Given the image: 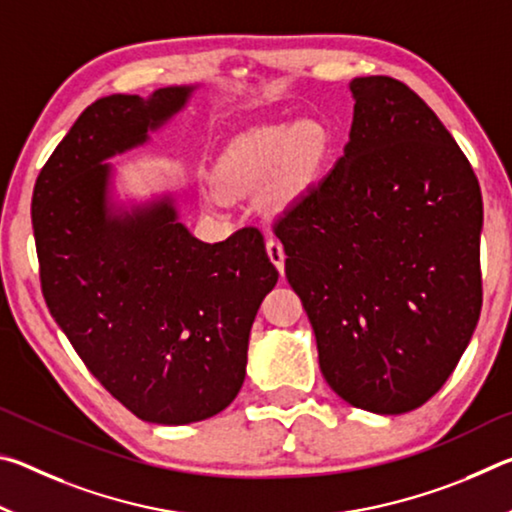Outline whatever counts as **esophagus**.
I'll list each match as a JSON object with an SVG mask.
<instances>
[{
	"instance_id": "obj_1",
	"label": "esophagus",
	"mask_w": 512,
	"mask_h": 512,
	"mask_svg": "<svg viewBox=\"0 0 512 512\" xmlns=\"http://www.w3.org/2000/svg\"><path fill=\"white\" fill-rule=\"evenodd\" d=\"M266 253H268V257H271V262L275 264V268L280 273H284V248H282V244L280 241H277L275 237H268L266 239Z\"/></svg>"
}]
</instances>
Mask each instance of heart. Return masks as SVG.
<instances>
[{"mask_svg":"<svg viewBox=\"0 0 512 512\" xmlns=\"http://www.w3.org/2000/svg\"><path fill=\"white\" fill-rule=\"evenodd\" d=\"M329 149V135L316 121H282V124L257 126L237 135L223 151L214 167L219 189L205 192V203L223 207L226 194H241L271 180V192L277 201H289L305 192Z\"/></svg>","mask_w":512,"mask_h":512,"instance_id":"heart-1","label":"heart"}]
</instances>
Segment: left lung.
<instances>
[{
    "label": "left lung",
    "mask_w": 512,
    "mask_h": 512,
    "mask_svg": "<svg viewBox=\"0 0 512 512\" xmlns=\"http://www.w3.org/2000/svg\"><path fill=\"white\" fill-rule=\"evenodd\" d=\"M350 142L275 223L329 388L400 415L440 391L481 314V189L443 121L391 76L350 81Z\"/></svg>",
    "instance_id": "obj_1"
}]
</instances>
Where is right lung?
I'll return each mask as SVG.
<instances>
[{"mask_svg": "<svg viewBox=\"0 0 512 512\" xmlns=\"http://www.w3.org/2000/svg\"><path fill=\"white\" fill-rule=\"evenodd\" d=\"M196 90L94 101L42 167L31 203L51 316L112 397L169 427L235 400L250 327L280 275L257 228L196 239L180 223L178 189L119 198L110 160L149 144Z\"/></svg>", "mask_w": 512, "mask_h": 512, "instance_id": "right-lung-1", "label": "right lung"}]
</instances>
